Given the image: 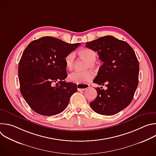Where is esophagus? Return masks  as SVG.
I'll use <instances>...</instances> for the list:
<instances>
[{
	"instance_id": "1",
	"label": "esophagus",
	"mask_w": 156,
	"mask_h": 156,
	"mask_svg": "<svg viewBox=\"0 0 156 156\" xmlns=\"http://www.w3.org/2000/svg\"><path fill=\"white\" fill-rule=\"evenodd\" d=\"M90 87L89 85L86 84H78L77 85V88L78 91H84L87 89H88Z\"/></svg>"
}]
</instances>
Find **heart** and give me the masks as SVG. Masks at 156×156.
Returning a JSON list of instances; mask_svg holds the SVG:
<instances>
[{"label":"heart","instance_id":"1","mask_svg":"<svg viewBox=\"0 0 156 156\" xmlns=\"http://www.w3.org/2000/svg\"><path fill=\"white\" fill-rule=\"evenodd\" d=\"M79 55L86 60L87 63L86 65V69H95L96 67V60L97 58V53L90 48H83L78 51ZM75 55L73 52L69 53L64 57L65 66L68 70H72L74 67ZM94 78V73L88 70L84 72H74L69 75L70 81L77 84H83L90 81Z\"/></svg>","mask_w":156,"mask_h":156}]
</instances>
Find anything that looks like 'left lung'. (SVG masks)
Wrapping results in <instances>:
<instances>
[{"label": "left lung", "instance_id": "8db88e82", "mask_svg": "<svg viewBox=\"0 0 156 156\" xmlns=\"http://www.w3.org/2000/svg\"><path fill=\"white\" fill-rule=\"evenodd\" d=\"M86 47L98 52L102 65L93 80L99 85L98 95L90 103L98 114L112 115L131 103L138 84L139 62L132 48L125 41L105 36L86 42Z\"/></svg>", "mask_w": 156, "mask_h": 156}]
</instances>
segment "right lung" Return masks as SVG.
Listing matches in <instances>:
<instances>
[{"label": "right lung", "instance_id": "right-lung-1", "mask_svg": "<svg viewBox=\"0 0 156 156\" xmlns=\"http://www.w3.org/2000/svg\"><path fill=\"white\" fill-rule=\"evenodd\" d=\"M80 45L44 36L31 42L25 49L18 64L20 92L35 112L54 115L68 105L77 86L64 81L67 77L64 57Z\"/></svg>", "mask_w": 156, "mask_h": 156}]
</instances>
